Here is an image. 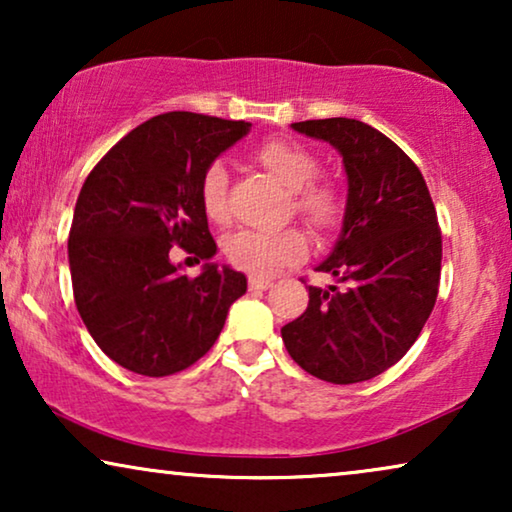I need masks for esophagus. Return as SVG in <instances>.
Segmentation results:
<instances>
[{"mask_svg":"<svg viewBox=\"0 0 512 512\" xmlns=\"http://www.w3.org/2000/svg\"><path fill=\"white\" fill-rule=\"evenodd\" d=\"M270 286H272L270 279L256 277V275L249 277V289H251V291H265V289H270Z\"/></svg>","mask_w":512,"mask_h":512,"instance_id":"obj_1","label":"esophagus"}]
</instances>
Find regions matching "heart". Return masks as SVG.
Here are the masks:
<instances>
[{
    "label": "heart",
    "mask_w": 512,
    "mask_h": 512,
    "mask_svg": "<svg viewBox=\"0 0 512 512\" xmlns=\"http://www.w3.org/2000/svg\"><path fill=\"white\" fill-rule=\"evenodd\" d=\"M256 160L289 188V214L298 216L319 235L338 233L347 216V191L340 181L319 177V160L312 151L286 139H268L256 149ZM200 205L209 221H228V172L221 163L207 165L202 172ZM223 251L235 268L254 275H270L282 265L300 261L307 251V240L298 228L275 233L240 230L226 237Z\"/></svg>",
    "instance_id": "b5f03b06"
}]
</instances>
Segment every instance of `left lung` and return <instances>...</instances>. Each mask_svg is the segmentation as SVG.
I'll use <instances>...</instances> for the list:
<instances>
[{
    "mask_svg": "<svg viewBox=\"0 0 512 512\" xmlns=\"http://www.w3.org/2000/svg\"><path fill=\"white\" fill-rule=\"evenodd\" d=\"M342 153L349 205L340 240L310 286V303L282 328L286 352L331 384L366 382L401 361L436 305L443 235L419 167L387 135L356 118L293 123Z\"/></svg>",
    "mask_w": 512,
    "mask_h": 512,
    "instance_id": "1",
    "label": "left lung"
}]
</instances>
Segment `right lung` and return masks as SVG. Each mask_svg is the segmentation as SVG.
Segmentation results:
<instances>
[{"mask_svg":"<svg viewBox=\"0 0 512 512\" xmlns=\"http://www.w3.org/2000/svg\"><path fill=\"white\" fill-rule=\"evenodd\" d=\"M251 123L170 111L137 125L93 167L69 228L74 303L97 347L146 377L202 359L247 277L205 263L188 277L172 249L209 261L216 242L200 205V179Z\"/></svg>","mask_w":512,"mask_h":512,"instance_id":"obj_1","label":"right lung"}]
</instances>
